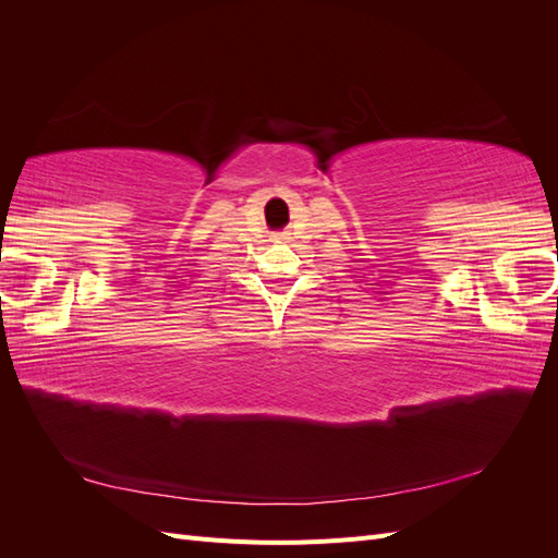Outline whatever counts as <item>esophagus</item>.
<instances>
[{"label":"esophagus","instance_id":"1","mask_svg":"<svg viewBox=\"0 0 558 558\" xmlns=\"http://www.w3.org/2000/svg\"><path fill=\"white\" fill-rule=\"evenodd\" d=\"M279 238H281V234H279Z\"/></svg>","mask_w":558,"mask_h":558}]
</instances>
